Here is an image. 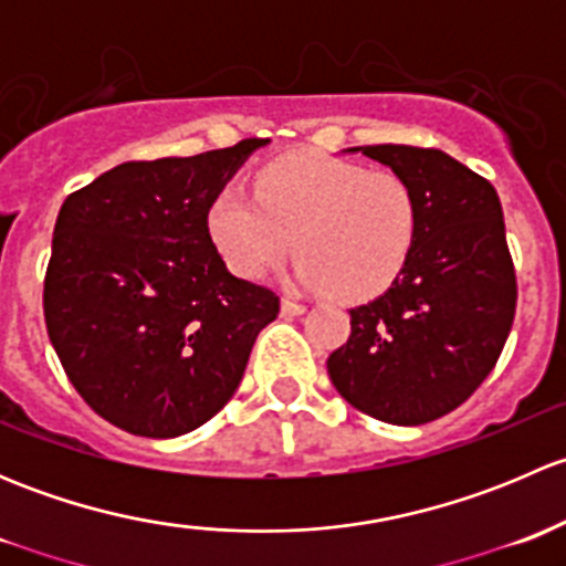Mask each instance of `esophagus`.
I'll return each instance as SVG.
<instances>
[{"label": "esophagus", "instance_id": "obj_1", "mask_svg": "<svg viewBox=\"0 0 566 566\" xmlns=\"http://www.w3.org/2000/svg\"><path fill=\"white\" fill-rule=\"evenodd\" d=\"M282 312H284V315H304L306 306L301 304V301H295V298H290V295H284V298H282Z\"/></svg>", "mask_w": 566, "mask_h": 566}]
</instances>
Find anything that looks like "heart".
Instances as JSON below:
<instances>
[{
	"mask_svg": "<svg viewBox=\"0 0 566 566\" xmlns=\"http://www.w3.org/2000/svg\"><path fill=\"white\" fill-rule=\"evenodd\" d=\"M419 197L391 169L328 156H284L256 172L254 197L224 188L208 230L227 265L260 279L295 249V279L347 301L397 282L419 238Z\"/></svg>",
	"mask_w": 566,
	"mask_h": 566,
	"instance_id": "b5f03b06",
	"label": "heart"
}]
</instances>
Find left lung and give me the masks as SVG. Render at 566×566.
I'll return each instance as SVG.
<instances>
[{"label":"left lung","mask_w":566,"mask_h":566,"mask_svg":"<svg viewBox=\"0 0 566 566\" xmlns=\"http://www.w3.org/2000/svg\"><path fill=\"white\" fill-rule=\"evenodd\" d=\"M419 197V238L380 298L350 310L328 356L336 391L373 419L416 427L460 408L510 336L517 279L495 188L436 147H353Z\"/></svg>","instance_id":"8db88e82"}]
</instances>
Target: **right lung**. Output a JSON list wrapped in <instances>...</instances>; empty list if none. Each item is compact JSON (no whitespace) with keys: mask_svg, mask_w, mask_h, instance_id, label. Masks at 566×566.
<instances>
[{"mask_svg":"<svg viewBox=\"0 0 566 566\" xmlns=\"http://www.w3.org/2000/svg\"><path fill=\"white\" fill-rule=\"evenodd\" d=\"M268 139L191 158L125 161L67 193L43 315L84 402L130 436L175 438L235 394L279 295L227 271L208 210Z\"/></svg>","mask_w":566,"mask_h":566,"instance_id":"add662e5","label":"right lung"}]
</instances>
